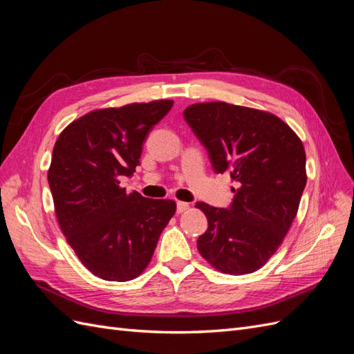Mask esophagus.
<instances>
[{
    "label": "esophagus",
    "mask_w": 354,
    "mask_h": 354,
    "mask_svg": "<svg viewBox=\"0 0 354 354\" xmlns=\"http://www.w3.org/2000/svg\"><path fill=\"white\" fill-rule=\"evenodd\" d=\"M187 209H189V203H187V202H181V201L177 202V212H178V214L186 212Z\"/></svg>",
    "instance_id": "obj_1"
}]
</instances>
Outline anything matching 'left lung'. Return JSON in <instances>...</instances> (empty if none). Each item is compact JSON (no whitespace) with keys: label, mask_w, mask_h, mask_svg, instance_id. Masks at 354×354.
<instances>
[{"label":"left lung","mask_w":354,"mask_h":354,"mask_svg":"<svg viewBox=\"0 0 354 354\" xmlns=\"http://www.w3.org/2000/svg\"><path fill=\"white\" fill-rule=\"evenodd\" d=\"M183 116L214 171L236 183L229 208L196 203L208 220L198 251L223 273L259 270L297 216L307 181L304 146L279 118L245 106L195 103Z\"/></svg>","instance_id":"left-lung-1"}]
</instances>
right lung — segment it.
<instances>
[{
  "label": "right lung",
  "instance_id": "1",
  "mask_svg": "<svg viewBox=\"0 0 354 354\" xmlns=\"http://www.w3.org/2000/svg\"><path fill=\"white\" fill-rule=\"evenodd\" d=\"M173 100L93 111L69 124L53 149L48 186L60 229L87 269L127 282L151 261L176 202L127 194L143 143Z\"/></svg>",
  "mask_w": 354,
  "mask_h": 354
}]
</instances>
